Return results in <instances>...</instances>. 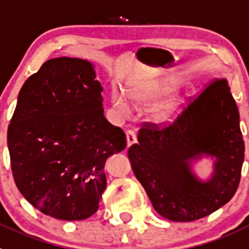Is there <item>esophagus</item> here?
<instances>
[{"instance_id":"1","label":"esophagus","mask_w":249,"mask_h":249,"mask_svg":"<svg viewBox=\"0 0 249 249\" xmlns=\"http://www.w3.org/2000/svg\"><path fill=\"white\" fill-rule=\"evenodd\" d=\"M126 141L127 146H131V145L136 142V133L134 130H127L126 131Z\"/></svg>"}]
</instances>
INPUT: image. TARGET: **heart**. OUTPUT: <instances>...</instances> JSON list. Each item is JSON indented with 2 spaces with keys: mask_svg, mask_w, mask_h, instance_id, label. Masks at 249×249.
<instances>
[{
  "mask_svg": "<svg viewBox=\"0 0 249 249\" xmlns=\"http://www.w3.org/2000/svg\"><path fill=\"white\" fill-rule=\"evenodd\" d=\"M178 89V84L172 80H150L130 87L129 95L139 107H147L167 97ZM113 103L122 114L130 113V103L124 94L119 90L113 91ZM182 100L180 98H171L152 107L151 119L158 124H169L176 119L181 111Z\"/></svg>",
  "mask_w": 249,
  "mask_h": 249,
  "instance_id": "obj_1",
  "label": "heart"
}]
</instances>
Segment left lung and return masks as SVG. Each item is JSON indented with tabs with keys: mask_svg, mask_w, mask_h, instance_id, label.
Returning <instances> with one entry per match:
<instances>
[{
	"mask_svg": "<svg viewBox=\"0 0 249 249\" xmlns=\"http://www.w3.org/2000/svg\"><path fill=\"white\" fill-rule=\"evenodd\" d=\"M138 144L127 150L131 167L160 216L191 222L211 214L238 189L245 160L239 113L226 79L210 83L180 115L163 127L144 123ZM216 158L210 180L202 181L191 162Z\"/></svg>",
	"mask_w": 249,
	"mask_h": 249,
	"instance_id": "obj_1",
	"label": "left lung"
}]
</instances>
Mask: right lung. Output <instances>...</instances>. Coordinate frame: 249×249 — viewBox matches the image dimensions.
<instances>
[{
	"label": "right lung",
	"instance_id": "obj_1",
	"mask_svg": "<svg viewBox=\"0 0 249 249\" xmlns=\"http://www.w3.org/2000/svg\"><path fill=\"white\" fill-rule=\"evenodd\" d=\"M103 87L90 62L47 60L24 82L8 126L16 186L47 216L79 221L98 211L107 159L126 146L105 119Z\"/></svg>",
	"mask_w": 249,
	"mask_h": 249
}]
</instances>
